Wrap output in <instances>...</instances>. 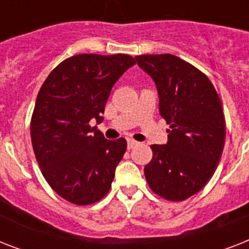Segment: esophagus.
Here are the masks:
<instances>
[{
  "instance_id": "obj_1",
  "label": "esophagus",
  "mask_w": 249,
  "mask_h": 249,
  "mask_svg": "<svg viewBox=\"0 0 249 249\" xmlns=\"http://www.w3.org/2000/svg\"><path fill=\"white\" fill-rule=\"evenodd\" d=\"M138 144V142H136V141L133 140H129L128 141V150H132V148H134Z\"/></svg>"
}]
</instances>
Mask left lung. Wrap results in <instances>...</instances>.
I'll return each mask as SVG.
<instances>
[{
    "mask_svg": "<svg viewBox=\"0 0 249 249\" xmlns=\"http://www.w3.org/2000/svg\"><path fill=\"white\" fill-rule=\"evenodd\" d=\"M156 85L159 112L168 129L165 144H152L144 176L155 194L181 201L199 193L224 151L226 125L220 97L207 76L172 54L136 56Z\"/></svg>",
    "mask_w": 249,
    "mask_h": 249,
    "instance_id": "left-lung-1",
    "label": "left lung"
}]
</instances>
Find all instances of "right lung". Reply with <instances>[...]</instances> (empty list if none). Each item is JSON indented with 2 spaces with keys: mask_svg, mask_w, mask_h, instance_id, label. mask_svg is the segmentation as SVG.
<instances>
[{
  "mask_svg": "<svg viewBox=\"0 0 249 249\" xmlns=\"http://www.w3.org/2000/svg\"><path fill=\"white\" fill-rule=\"evenodd\" d=\"M134 64L126 54L71 56L38 91L31 121L33 151L52 189L73 204H93L109 191L126 141L106 140L90 121H103L112 86Z\"/></svg>",
  "mask_w": 249,
  "mask_h": 249,
  "instance_id": "add662e5",
  "label": "right lung"
}]
</instances>
